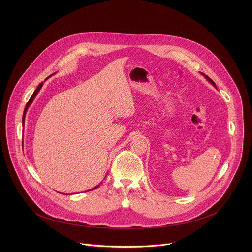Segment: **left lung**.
<instances>
[{
  "label": "left lung",
  "mask_w": 252,
  "mask_h": 252,
  "mask_svg": "<svg viewBox=\"0 0 252 252\" xmlns=\"http://www.w3.org/2000/svg\"><path fill=\"white\" fill-rule=\"evenodd\" d=\"M202 74H203V75H204V76H205V77H206V78H207V79H208V80H209V81H210V82H211V83H212V84H213V85H214V86L216 88V83L214 82V80H213V79H211V78H210L208 75H206L205 73H202Z\"/></svg>",
  "instance_id": "obj_1"
}]
</instances>
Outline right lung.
<instances>
[{"label": "right lung", "instance_id": "1", "mask_svg": "<svg viewBox=\"0 0 252 252\" xmlns=\"http://www.w3.org/2000/svg\"><path fill=\"white\" fill-rule=\"evenodd\" d=\"M52 75V74H51ZM51 75H49V76H51ZM48 76V77H49ZM47 77V78H48ZM46 78V79H47ZM42 84H43V82H40L39 84H38V86L36 87V90L34 91V93H33V95H32V97L30 98V100L28 101V103H27V105H26V107H25V108H24V112H23V116H22V123H23V126H24V122H25V115H26V111H27V109H28V108H29V106L33 103V101H34V99L36 98V95H37V93H38V91L40 90V88L42 87ZM99 187V185L98 186H96V187H94L93 189H96V188H98ZM93 189H91V190H93Z\"/></svg>", "mask_w": 252, "mask_h": 252}]
</instances>
